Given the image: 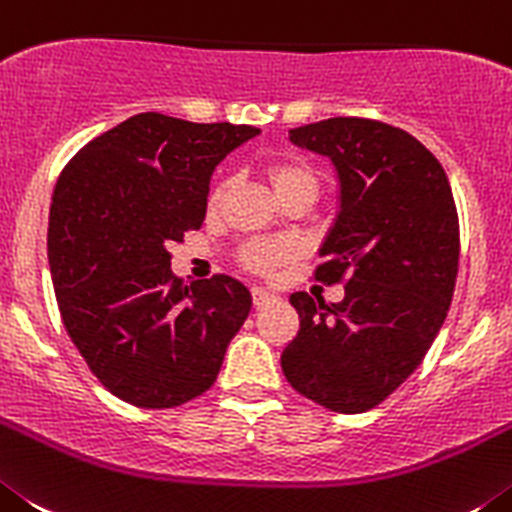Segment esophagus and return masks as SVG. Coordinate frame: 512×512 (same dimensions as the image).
I'll return each instance as SVG.
<instances>
[{"label":"esophagus","mask_w":512,"mask_h":512,"mask_svg":"<svg viewBox=\"0 0 512 512\" xmlns=\"http://www.w3.org/2000/svg\"><path fill=\"white\" fill-rule=\"evenodd\" d=\"M252 301H255L257 308H262V306H267V303L278 301V293H273V290H265V288H252Z\"/></svg>","instance_id":"esophagus-1"}]
</instances>
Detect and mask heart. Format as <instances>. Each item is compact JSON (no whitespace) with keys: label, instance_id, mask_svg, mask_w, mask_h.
<instances>
[{"label":"heart","instance_id":"obj_1","mask_svg":"<svg viewBox=\"0 0 512 512\" xmlns=\"http://www.w3.org/2000/svg\"><path fill=\"white\" fill-rule=\"evenodd\" d=\"M265 176L273 186V191L278 193V199H285L288 193L296 191H311L316 193L319 188V178H316V170L301 158H278L270 160L265 165ZM224 183H216L209 193V206H219L224 199ZM293 255V245L285 242V239H252L247 242L242 250H239V262L252 270V273L267 275L278 270L283 262L290 260Z\"/></svg>","mask_w":512,"mask_h":512}]
</instances>
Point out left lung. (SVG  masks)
<instances>
[{
	"label": "left lung",
	"instance_id": "1",
	"mask_svg": "<svg viewBox=\"0 0 512 512\" xmlns=\"http://www.w3.org/2000/svg\"><path fill=\"white\" fill-rule=\"evenodd\" d=\"M329 155L342 204L313 278L344 283L339 303L293 293L301 329L280 354L285 380L336 413H365L413 375L449 311L459 216L449 178L393 124L334 117L290 130Z\"/></svg>",
	"mask_w": 512,
	"mask_h": 512
}]
</instances>
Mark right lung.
Masks as SVG:
<instances>
[{
	"label": "right lung",
	"mask_w": 512,
	"mask_h": 512,
	"mask_svg": "<svg viewBox=\"0 0 512 512\" xmlns=\"http://www.w3.org/2000/svg\"><path fill=\"white\" fill-rule=\"evenodd\" d=\"M257 132L135 114L58 176L48 222L55 301L89 370L124 403L176 408L199 398L245 324V285L229 275L183 285L168 250L204 224L216 163Z\"/></svg>",
	"instance_id": "right-lung-1"
}]
</instances>
